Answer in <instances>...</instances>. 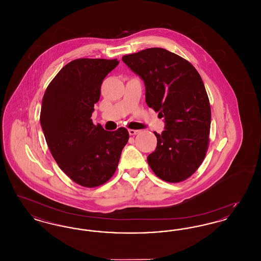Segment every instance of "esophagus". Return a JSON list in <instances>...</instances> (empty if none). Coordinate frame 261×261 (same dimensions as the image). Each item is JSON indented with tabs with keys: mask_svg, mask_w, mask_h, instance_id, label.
<instances>
[{
	"mask_svg": "<svg viewBox=\"0 0 261 261\" xmlns=\"http://www.w3.org/2000/svg\"><path fill=\"white\" fill-rule=\"evenodd\" d=\"M128 132H129V134H130L131 136H134V135H137V134H139V133H140V130H134V129H129V130H128Z\"/></svg>",
	"mask_w": 261,
	"mask_h": 261,
	"instance_id": "34e87169",
	"label": "esophagus"
}]
</instances>
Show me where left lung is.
Masks as SVG:
<instances>
[{
	"label": "left lung",
	"instance_id": "8db88e82",
	"mask_svg": "<svg viewBox=\"0 0 261 261\" xmlns=\"http://www.w3.org/2000/svg\"><path fill=\"white\" fill-rule=\"evenodd\" d=\"M146 87V102L165 129L154 132L156 148L148 156L151 170L162 180L178 183L195 173L205 158L210 141V99L197 69L185 59L162 48L122 57Z\"/></svg>",
	"mask_w": 261,
	"mask_h": 261
}]
</instances>
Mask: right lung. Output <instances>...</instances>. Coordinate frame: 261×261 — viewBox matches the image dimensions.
<instances>
[{"label":"right lung","mask_w":261,"mask_h":261,"mask_svg":"<svg viewBox=\"0 0 261 261\" xmlns=\"http://www.w3.org/2000/svg\"><path fill=\"white\" fill-rule=\"evenodd\" d=\"M119 62L78 59L63 66L42 99L40 123L60 168L78 185L105 184L115 172L129 133L106 131L91 116L105 77Z\"/></svg>","instance_id":"right-lung-1"}]
</instances>
